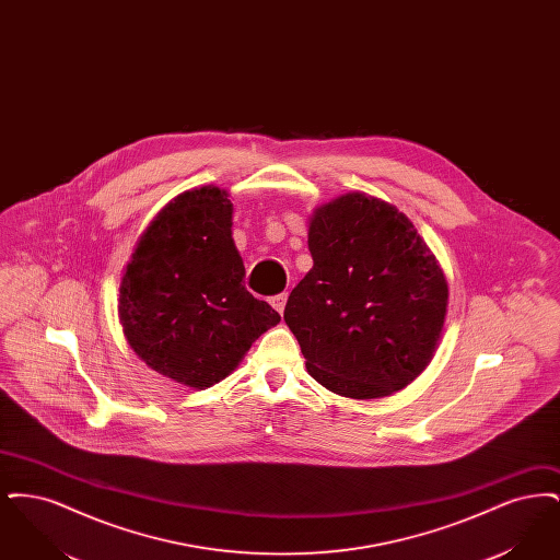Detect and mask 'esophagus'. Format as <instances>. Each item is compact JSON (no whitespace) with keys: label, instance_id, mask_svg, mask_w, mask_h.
<instances>
[{"label":"esophagus","instance_id":"34e87169","mask_svg":"<svg viewBox=\"0 0 560 560\" xmlns=\"http://www.w3.org/2000/svg\"><path fill=\"white\" fill-rule=\"evenodd\" d=\"M285 302H288V293H277L270 298V304L277 313H283L285 311Z\"/></svg>","mask_w":560,"mask_h":560}]
</instances>
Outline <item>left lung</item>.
<instances>
[{
  "instance_id": "obj_1",
  "label": "left lung",
  "mask_w": 560,
  "mask_h": 560,
  "mask_svg": "<svg viewBox=\"0 0 560 560\" xmlns=\"http://www.w3.org/2000/svg\"><path fill=\"white\" fill-rule=\"evenodd\" d=\"M313 268L283 319L311 373L348 399H380L432 361L450 304L445 272L413 222L388 201L352 190L315 208Z\"/></svg>"
}]
</instances>
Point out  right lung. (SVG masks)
<instances>
[{
  "mask_svg": "<svg viewBox=\"0 0 560 560\" xmlns=\"http://www.w3.org/2000/svg\"><path fill=\"white\" fill-rule=\"evenodd\" d=\"M226 188H190L161 210L121 275L119 323L140 361L210 388L281 317L243 285Z\"/></svg>",
  "mask_w": 560,
  "mask_h": 560,
  "instance_id": "obj_1",
  "label": "right lung"
}]
</instances>
